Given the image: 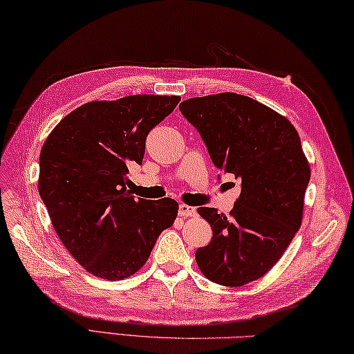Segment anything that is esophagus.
<instances>
[{
  "label": "esophagus",
  "mask_w": 354,
  "mask_h": 354,
  "mask_svg": "<svg viewBox=\"0 0 354 354\" xmlns=\"http://www.w3.org/2000/svg\"><path fill=\"white\" fill-rule=\"evenodd\" d=\"M178 213H179V216H181V217H193V216H196V208L189 207V205H185V204H181V205H179Z\"/></svg>",
  "instance_id": "esophagus-1"
}]
</instances>
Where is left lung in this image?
<instances>
[{"label":"left lung","instance_id":"8db88e82","mask_svg":"<svg viewBox=\"0 0 354 354\" xmlns=\"http://www.w3.org/2000/svg\"><path fill=\"white\" fill-rule=\"evenodd\" d=\"M179 111L204 140L217 169L240 181L230 216L199 207L213 237L196 251L208 280L243 286L265 275L301 225L310 167L288 118L251 97L222 93L194 97Z\"/></svg>","mask_w":354,"mask_h":354}]
</instances>
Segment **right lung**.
<instances>
[{"label":"right lung","mask_w":354,"mask_h":354,"mask_svg":"<svg viewBox=\"0 0 354 354\" xmlns=\"http://www.w3.org/2000/svg\"><path fill=\"white\" fill-rule=\"evenodd\" d=\"M179 100L140 94L89 102L44 142L41 199L66 250L94 277L115 281L137 272L176 219L175 199H135L126 184L129 169L145 158L147 133Z\"/></svg>","instance_id":"obj_1"}]
</instances>
